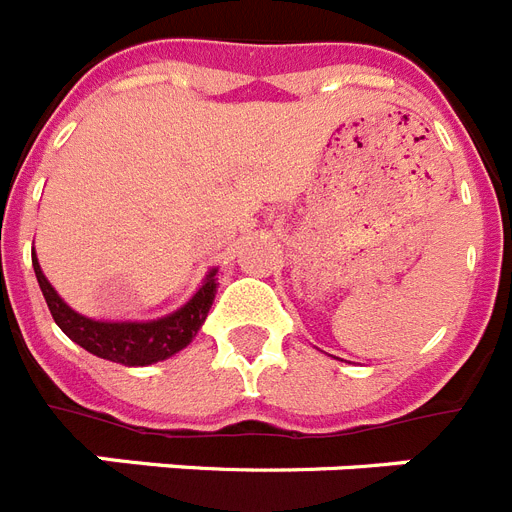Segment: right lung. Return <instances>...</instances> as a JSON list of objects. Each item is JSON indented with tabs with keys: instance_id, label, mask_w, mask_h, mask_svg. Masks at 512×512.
Segmentation results:
<instances>
[{
	"instance_id": "obj_1",
	"label": "right lung",
	"mask_w": 512,
	"mask_h": 512,
	"mask_svg": "<svg viewBox=\"0 0 512 512\" xmlns=\"http://www.w3.org/2000/svg\"><path fill=\"white\" fill-rule=\"evenodd\" d=\"M33 270H36L38 286L44 291L51 317L62 328L64 336L72 338L77 346H83L98 359H109V362L124 364V367H145V364L163 362V359L174 356L176 351H182L184 346H190L197 330L203 328L218 289V270L213 268L190 302L171 315L148 322H101L80 315L64 302L62 296L54 291L49 278L44 276V270L36 260V252H33Z\"/></svg>"
}]
</instances>
